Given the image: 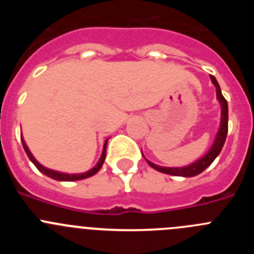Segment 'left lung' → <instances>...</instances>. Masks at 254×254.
Wrapping results in <instances>:
<instances>
[{"instance_id": "8db88e82", "label": "left lung", "mask_w": 254, "mask_h": 254, "mask_svg": "<svg viewBox=\"0 0 254 254\" xmlns=\"http://www.w3.org/2000/svg\"><path fill=\"white\" fill-rule=\"evenodd\" d=\"M211 81L216 87V95L217 99H219L220 104H221V122H220V128L219 132L216 134V138H215V142L212 145V147L210 149V151L201 158L199 160L194 161L193 164H190L188 167L183 168H164L159 167V165H155L151 161L146 160L149 163V165L151 168H154L155 170L158 172L165 173V174H170V176H176V177H194L198 176L199 173H202L203 170L207 167H210L211 163L216 159L217 155L220 154L221 149H223L224 143H225L226 140V134H228V102L221 94V90H220V86L217 84L216 78L214 76H210Z\"/></svg>"}]
</instances>
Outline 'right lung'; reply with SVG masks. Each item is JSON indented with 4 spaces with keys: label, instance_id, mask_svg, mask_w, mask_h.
<instances>
[{
    "label": "right lung",
    "instance_id": "add662e5",
    "mask_svg": "<svg viewBox=\"0 0 254 254\" xmlns=\"http://www.w3.org/2000/svg\"><path fill=\"white\" fill-rule=\"evenodd\" d=\"M21 142H22V146H24V150H25L26 155H28V158L30 159L31 161H33V164H34L35 167L38 168V170H39V172H42V173H43V174H46V176L49 177V178L56 179V181L73 182V181H80V179L89 178V177L94 176L95 173L99 172L100 168H102V165H103V163H104V160H105V152H107V142H108V140L105 141V143H104V149H103V154H102V158H100L99 163L96 164L95 167H94L91 170H89V172H86V173H81V174H64V173H60V172H56V170L47 169V168H44L43 165H40V164L38 163L37 160H35L34 156L31 155L30 151H29L28 146H26V143L24 142V140H22V138H21Z\"/></svg>",
    "mask_w": 254,
    "mask_h": 254
}]
</instances>
